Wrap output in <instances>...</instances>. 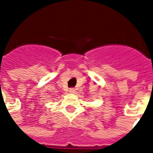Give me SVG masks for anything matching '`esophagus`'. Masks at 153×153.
I'll list each match as a JSON object with an SVG mask.
<instances>
[{
	"label": "esophagus",
	"mask_w": 153,
	"mask_h": 153,
	"mask_svg": "<svg viewBox=\"0 0 153 153\" xmlns=\"http://www.w3.org/2000/svg\"><path fill=\"white\" fill-rule=\"evenodd\" d=\"M70 93H75V90H74V88H70Z\"/></svg>",
	"instance_id": "34e87169"
}]
</instances>
